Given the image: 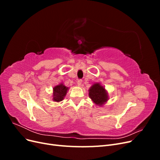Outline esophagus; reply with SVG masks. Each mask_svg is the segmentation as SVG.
<instances>
[{
  "label": "esophagus",
  "mask_w": 160,
  "mask_h": 160,
  "mask_svg": "<svg viewBox=\"0 0 160 160\" xmlns=\"http://www.w3.org/2000/svg\"><path fill=\"white\" fill-rule=\"evenodd\" d=\"M81 84H82V81L81 79L77 81V85H78L79 87H81Z\"/></svg>",
  "instance_id": "1"
}]
</instances>
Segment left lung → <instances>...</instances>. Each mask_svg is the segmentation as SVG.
<instances>
[{"label":"left lung","instance_id":"8db88e82","mask_svg":"<svg viewBox=\"0 0 160 160\" xmlns=\"http://www.w3.org/2000/svg\"><path fill=\"white\" fill-rule=\"evenodd\" d=\"M89 96L93 102L98 106H103L109 100L108 91L100 83H95L91 87Z\"/></svg>","mask_w":160,"mask_h":160}]
</instances>
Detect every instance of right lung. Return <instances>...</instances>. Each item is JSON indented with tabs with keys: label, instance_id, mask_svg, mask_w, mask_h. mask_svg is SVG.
<instances>
[{
	"label": "right lung",
	"instance_id": "right-lung-1",
	"mask_svg": "<svg viewBox=\"0 0 160 160\" xmlns=\"http://www.w3.org/2000/svg\"><path fill=\"white\" fill-rule=\"evenodd\" d=\"M52 89V101L55 102H60L64 99L69 88L66 87L63 83H61L55 86Z\"/></svg>",
	"mask_w": 160,
	"mask_h": 160
}]
</instances>
